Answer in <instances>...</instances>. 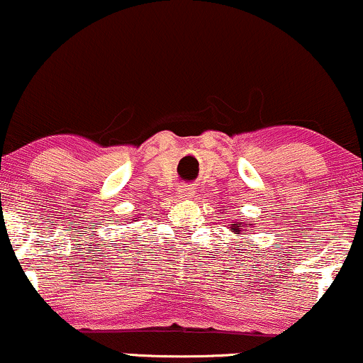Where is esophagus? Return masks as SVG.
I'll list each match as a JSON object with an SVG mask.
<instances>
[{
	"instance_id": "esophagus-1",
	"label": "esophagus",
	"mask_w": 363,
	"mask_h": 363,
	"mask_svg": "<svg viewBox=\"0 0 363 363\" xmlns=\"http://www.w3.org/2000/svg\"><path fill=\"white\" fill-rule=\"evenodd\" d=\"M194 194H195L194 186L190 185H182L180 189H178V195L183 196V199H190V196H194Z\"/></svg>"
}]
</instances>
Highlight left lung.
I'll return each instance as SVG.
<instances>
[{
  "label": "left lung",
  "mask_w": 363,
  "mask_h": 363,
  "mask_svg": "<svg viewBox=\"0 0 363 363\" xmlns=\"http://www.w3.org/2000/svg\"><path fill=\"white\" fill-rule=\"evenodd\" d=\"M240 229H242V225H240L239 222H232V223H230V230H234V232H240Z\"/></svg>",
  "instance_id": "8db88e82"
}]
</instances>
